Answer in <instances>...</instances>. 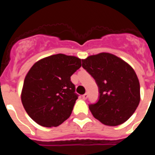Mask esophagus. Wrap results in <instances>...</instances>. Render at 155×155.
<instances>
[{
    "instance_id": "obj_1",
    "label": "esophagus",
    "mask_w": 155,
    "mask_h": 155,
    "mask_svg": "<svg viewBox=\"0 0 155 155\" xmlns=\"http://www.w3.org/2000/svg\"><path fill=\"white\" fill-rule=\"evenodd\" d=\"M87 97H88V94H87V93H85V94H84L83 95H82V98H83V99H87Z\"/></svg>"
}]
</instances>
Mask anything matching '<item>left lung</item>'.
Instances as JSON below:
<instances>
[{
	"instance_id": "obj_1",
	"label": "left lung",
	"mask_w": 155,
	"mask_h": 155,
	"mask_svg": "<svg viewBox=\"0 0 155 155\" xmlns=\"http://www.w3.org/2000/svg\"><path fill=\"white\" fill-rule=\"evenodd\" d=\"M82 68L98 87V102L89 105L94 118L107 126L124 124L134 114L140 100L139 80L134 69L108 53L82 60Z\"/></svg>"
}]
</instances>
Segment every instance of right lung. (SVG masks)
Masks as SVG:
<instances>
[{
  "mask_svg": "<svg viewBox=\"0 0 155 155\" xmlns=\"http://www.w3.org/2000/svg\"><path fill=\"white\" fill-rule=\"evenodd\" d=\"M81 66V59L59 53L31 67L24 81L21 102L35 123L57 127L69 118L78 98L71 77Z\"/></svg>",
  "mask_w": 155,
  "mask_h": 155,
  "instance_id": "1",
  "label": "right lung"
}]
</instances>
